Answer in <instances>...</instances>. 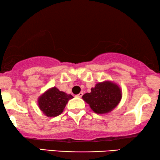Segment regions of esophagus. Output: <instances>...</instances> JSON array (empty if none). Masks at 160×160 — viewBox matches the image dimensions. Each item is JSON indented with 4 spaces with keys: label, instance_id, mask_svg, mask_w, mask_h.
<instances>
[{
    "label": "esophagus",
    "instance_id": "obj_1",
    "mask_svg": "<svg viewBox=\"0 0 160 160\" xmlns=\"http://www.w3.org/2000/svg\"><path fill=\"white\" fill-rule=\"evenodd\" d=\"M82 95H83V92H80L79 94H78V95H76V97H78V98H82Z\"/></svg>",
    "mask_w": 160,
    "mask_h": 160
}]
</instances>
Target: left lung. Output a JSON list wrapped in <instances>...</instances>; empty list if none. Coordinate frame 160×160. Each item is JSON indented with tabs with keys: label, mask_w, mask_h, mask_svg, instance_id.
Listing matches in <instances>:
<instances>
[{
	"label": "left lung",
	"mask_w": 160,
	"mask_h": 160,
	"mask_svg": "<svg viewBox=\"0 0 160 160\" xmlns=\"http://www.w3.org/2000/svg\"><path fill=\"white\" fill-rule=\"evenodd\" d=\"M82 98L95 113H106L119 104L122 92L114 83L104 82L96 84L91 89V92L84 94Z\"/></svg>",
	"instance_id": "obj_1"
}]
</instances>
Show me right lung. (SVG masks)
I'll list each match as a JSON object with an SVG mask.
<instances>
[{
	"mask_svg": "<svg viewBox=\"0 0 160 160\" xmlns=\"http://www.w3.org/2000/svg\"><path fill=\"white\" fill-rule=\"evenodd\" d=\"M72 98L73 97L71 95L52 87L39 97L38 106L47 117H54L62 112L68 100Z\"/></svg>",
	"mask_w": 160,
	"mask_h": 160,
	"instance_id": "1",
	"label": "right lung"
}]
</instances>
